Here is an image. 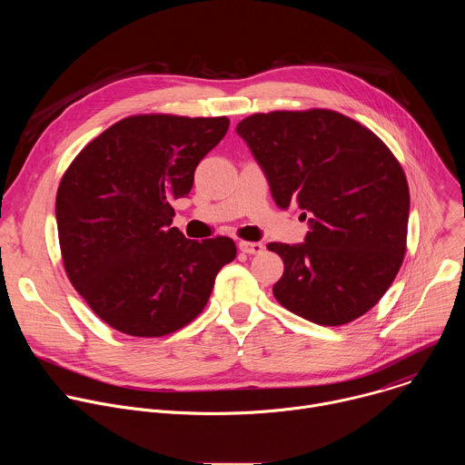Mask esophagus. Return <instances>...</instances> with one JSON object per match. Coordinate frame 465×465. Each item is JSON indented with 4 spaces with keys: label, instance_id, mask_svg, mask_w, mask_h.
Instances as JSON below:
<instances>
[{
    "label": "esophagus",
    "instance_id": "esophagus-1",
    "mask_svg": "<svg viewBox=\"0 0 465 465\" xmlns=\"http://www.w3.org/2000/svg\"><path fill=\"white\" fill-rule=\"evenodd\" d=\"M239 250L244 253H261L262 244L261 242H252V241H239Z\"/></svg>",
    "mask_w": 465,
    "mask_h": 465
}]
</instances>
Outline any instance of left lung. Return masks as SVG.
I'll return each mask as SVG.
<instances>
[{
    "instance_id": "obj_1",
    "label": "left lung",
    "mask_w": 465,
    "mask_h": 465,
    "mask_svg": "<svg viewBox=\"0 0 465 465\" xmlns=\"http://www.w3.org/2000/svg\"><path fill=\"white\" fill-rule=\"evenodd\" d=\"M280 208L309 217L305 242H271L285 264L274 285L291 312L344 325L388 291L407 252L405 171L370 128L335 110H276L237 124Z\"/></svg>"
}]
</instances>
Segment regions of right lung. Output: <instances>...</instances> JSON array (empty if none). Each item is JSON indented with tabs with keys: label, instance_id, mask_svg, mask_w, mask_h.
I'll list each match as a JSON object with an SVG mask.
<instances>
[{
	"label": "right lung",
	"instance_id": "right-lung-1",
	"mask_svg": "<svg viewBox=\"0 0 465 465\" xmlns=\"http://www.w3.org/2000/svg\"><path fill=\"white\" fill-rule=\"evenodd\" d=\"M228 117L130 115L92 140L64 173L56 226L65 274L92 311L132 337H163L206 307L237 255L230 237L185 239L174 198L224 138Z\"/></svg>",
	"mask_w": 465,
	"mask_h": 465
}]
</instances>
